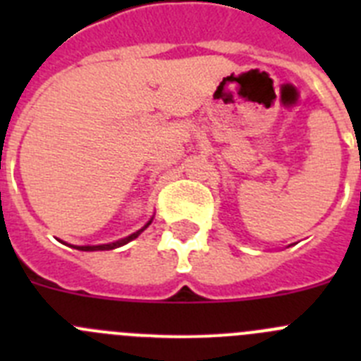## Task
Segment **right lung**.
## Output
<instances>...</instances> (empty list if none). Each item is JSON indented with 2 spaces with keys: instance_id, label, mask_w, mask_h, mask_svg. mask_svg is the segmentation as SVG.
Wrapping results in <instances>:
<instances>
[{
  "instance_id": "1",
  "label": "right lung",
  "mask_w": 361,
  "mask_h": 361,
  "mask_svg": "<svg viewBox=\"0 0 361 361\" xmlns=\"http://www.w3.org/2000/svg\"><path fill=\"white\" fill-rule=\"evenodd\" d=\"M152 220H153V216L148 220V222H146L145 226H142L141 229H139V231L132 233V235H128V237L119 238V240H116V242H110V244H99V245H70V247H75V250H79V251H108V250H116V247H121V245L128 244V242H132L133 238L139 237V235H141V233L145 231V229L148 228L149 224H152Z\"/></svg>"
}]
</instances>
